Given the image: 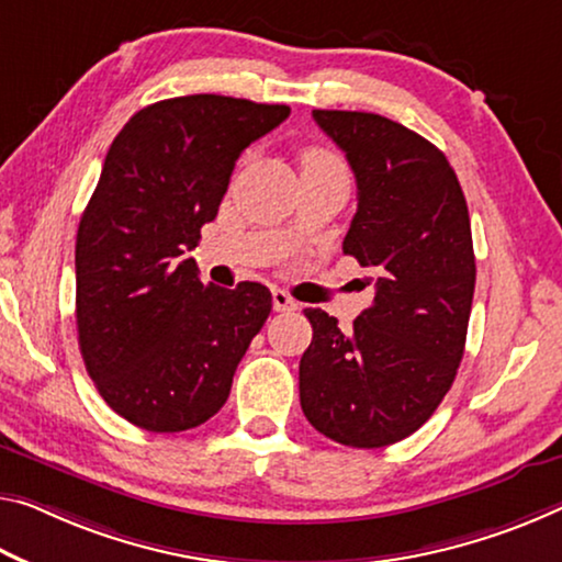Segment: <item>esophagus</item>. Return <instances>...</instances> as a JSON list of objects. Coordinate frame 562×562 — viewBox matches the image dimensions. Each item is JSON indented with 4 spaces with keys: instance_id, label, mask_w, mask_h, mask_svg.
I'll return each mask as SVG.
<instances>
[{
    "instance_id": "esophagus-1",
    "label": "esophagus",
    "mask_w": 562,
    "mask_h": 562,
    "mask_svg": "<svg viewBox=\"0 0 562 562\" xmlns=\"http://www.w3.org/2000/svg\"><path fill=\"white\" fill-rule=\"evenodd\" d=\"M272 307L274 313H295L297 302L292 300L284 290H272Z\"/></svg>"
}]
</instances>
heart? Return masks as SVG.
Wrapping results in <instances>:
<instances>
[{
    "label": "heart",
    "mask_w": 562,
    "mask_h": 562,
    "mask_svg": "<svg viewBox=\"0 0 562 562\" xmlns=\"http://www.w3.org/2000/svg\"><path fill=\"white\" fill-rule=\"evenodd\" d=\"M317 165H340V159L325 153V149H307V153L302 155V167H317Z\"/></svg>",
    "instance_id": "heart-1"
}]
</instances>
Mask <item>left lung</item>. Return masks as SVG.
<instances>
[{
	"label": "left lung",
	"mask_w": 562,
	"mask_h": 562,
	"mask_svg": "<svg viewBox=\"0 0 562 562\" xmlns=\"http://www.w3.org/2000/svg\"><path fill=\"white\" fill-rule=\"evenodd\" d=\"M358 182L342 252L375 272V300L350 333L307 307L302 413L325 438L385 448L448 395L465 352L475 252L465 194L432 142L372 112L315 110Z\"/></svg>",
	"instance_id": "8db88e82"
}]
</instances>
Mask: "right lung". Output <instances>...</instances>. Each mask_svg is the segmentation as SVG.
Instances as JSON below:
<instances>
[{"instance_id": "right-lung-1", "label": "right lung", "mask_w": 562, "mask_h": 562, "mask_svg": "<svg viewBox=\"0 0 562 562\" xmlns=\"http://www.w3.org/2000/svg\"><path fill=\"white\" fill-rule=\"evenodd\" d=\"M288 114V104L175 97L139 110L104 157L77 229L79 350L104 403L142 430L207 423L270 315L265 284H202L182 255L217 217L243 149Z\"/></svg>"}]
</instances>
